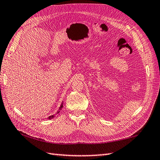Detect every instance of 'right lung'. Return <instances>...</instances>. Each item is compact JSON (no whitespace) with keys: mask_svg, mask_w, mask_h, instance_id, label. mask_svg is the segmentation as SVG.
I'll return each mask as SVG.
<instances>
[{"mask_svg":"<svg viewBox=\"0 0 160 160\" xmlns=\"http://www.w3.org/2000/svg\"><path fill=\"white\" fill-rule=\"evenodd\" d=\"M62 103L61 104V106H60V108H59V110H58V112H57V114H58V113L60 112V110H62ZM54 117V115H52V116H50V117H48V119H51V118H53Z\"/></svg>","mask_w":160,"mask_h":160,"instance_id":"add662e5","label":"right lung"}]
</instances>
